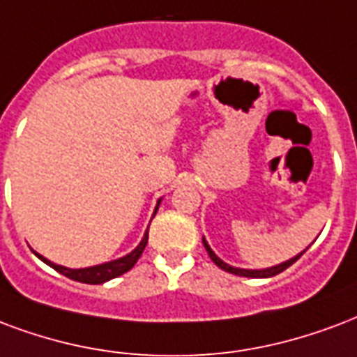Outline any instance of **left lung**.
Returning <instances> with one entry per match:
<instances>
[{"instance_id": "8db88e82", "label": "left lung", "mask_w": 357, "mask_h": 357, "mask_svg": "<svg viewBox=\"0 0 357 357\" xmlns=\"http://www.w3.org/2000/svg\"><path fill=\"white\" fill-rule=\"evenodd\" d=\"M202 243L204 247H206V251H208L209 258L213 260L215 266H219L221 269H225V271H228V273H234V275H239V277H252V279H268V277H273L277 275V273H281V271H284L287 268H290L296 260H298L303 252L307 251H301L299 255H296L294 258H290V260H287V262H282L279 264V266H273V268H266V269H243V268H234V266H230V264L227 262H222L221 258L217 257L213 251H211V247L208 245V241L202 238Z\"/></svg>"}]
</instances>
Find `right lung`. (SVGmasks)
Instances as JSON below:
<instances>
[{
	"instance_id": "right-lung-1",
	"label": "right lung",
	"mask_w": 357,
	"mask_h": 357,
	"mask_svg": "<svg viewBox=\"0 0 357 357\" xmlns=\"http://www.w3.org/2000/svg\"><path fill=\"white\" fill-rule=\"evenodd\" d=\"M159 204L160 200L157 202L153 217L155 213H157V209H159ZM146 245H148V230H146V234H144L142 241L138 243V247H136L135 251H130L129 255H125V257L118 258V260H112V262H105V264H99V266H91V268H80V269H70V268H65V266H58V264L50 262L48 258L40 257L39 252H35V251L33 252L40 258V260H43V262L48 264L50 268L59 271L61 275L69 277V279H73V281L86 282V284H102V282L110 281V279H116V277L127 273V271H129L136 262H138V258L142 257Z\"/></svg>"
}]
</instances>
